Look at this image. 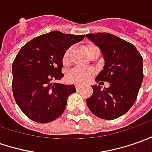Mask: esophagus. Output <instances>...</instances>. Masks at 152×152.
<instances>
[{
	"instance_id": "1",
	"label": "esophagus",
	"mask_w": 152,
	"mask_h": 152,
	"mask_svg": "<svg viewBox=\"0 0 152 152\" xmlns=\"http://www.w3.org/2000/svg\"><path fill=\"white\" fill-rule=\"evenodd\" d=\"M81 88V86L80 85H76V90H80Z\"/></svg>"
}]
</instances>
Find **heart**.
I'll return each mask as SVG.
<instances>
[{"instance_id": "b5f03b06", "label": "heart", "mask_w": 152, "mask_h": 152, "mask_svg": "<svg viewBox=\"0 0 152 152\" xmlns=\"http://www.w3.org/2000/svg\"><path fill=\"white\" fill-rule=\"evenodd\" d=\"M94 47L96 46H91L86 50L87 53L90 50H91ZM70 49H68L62 57V63L64 66H66L69 64V55H70ZM95 75V72L91 69H86V68H81V67H76L72 69V71L68 72L66 74V80L68 82L72 83V84H77V85H82L88 82L91 78Z\"/></svg>"}]
</instances>
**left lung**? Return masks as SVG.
<instances>
[{
	"label": "left lung",
	"mask_w": 152,
	"mask_h": 152,
	"mask_svg": "<svg viewBox=\"0 0 152 152\" xmlns=\"http://www.w3.org/2000/svg\"><path fill=\"white\" fill-rule=\"evenodd\" d=\"M100 47L105 66L96 81H107L110 86L102 90L92 86L93 93L86 99L91 113L104 120H114L126 114L134 105L143 80L142 56L133 44L110 33L87 34Z\"/></svg>",
	"instance_id": "8db88e82"
}]
</instances>
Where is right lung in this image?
Returning a JSON list of instances; mask_svg holds the SVG:
<instances>
[{"instance_id": "right-lung-1", "label": "right lung", "mask_w": 152, "mask_h": 152, "mask_svg": "<svg viewBox=\"0 0 152 152\" xmlns=\"http://www.w3.org/2000/svg\"><path fill=\"white\" fill-rule=\"evenodd\" d=\"M85 37L54 31L34 38L20 48L12 63V92L28 118L48 123L65 111L68 96L76 87L56 81L64 76V53Z\"/></svg>"}]
</instances>
